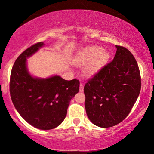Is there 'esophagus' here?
Masks as SVG:
<instances>
[{
  "mask_svg": "<svg viewBox=\"0 0 154 154\" xmlns=\"http://www.w3.org/2000/svg\"><path fill=\"white\" fill-rule=\"evenodd\" d=\"M83 88H84L83 84V83H80V88H79L80 92H83Z\"/></svg>",
  "mask_w": 154,
  "mask_h": 154,
  "instance_id": "1",
  "label": "esophagus"
}]
</instances>
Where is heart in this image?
<instances>
[{
    "mask_svg": "<svg viewBox=\"0 0 154 154\" xmlns=\"http://www.w3.org/2000/svg\"><path fill=\"white\" fill-rule=\"evenodd\" d=\"M109 60V53L100 46H89L78 54L74 60L77 66H84L85 73L88 75L96 73Z\"/></svg>",
    "mask_w": 154,
    "mask_h": 154,
    "instance_id": "obj_1",
    "label": "heart"
}]
</instances>
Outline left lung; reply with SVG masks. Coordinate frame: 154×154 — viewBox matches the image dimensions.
<instances>
[{
	"mask_svg": "<svg viewBox=\"0 0 154 154\" xmlns=\"http://www.w3.org/2000/svg\"><path fill=\"white\" fill-rule=\"evenodd\" d=\"M111 62L88 79L84 86L89 119L101 128L121 123L129 114L141 90L137 62L127 48L116 45Z\"/></svg>",
	"mask_w": 154,
	"mask_h": 154,
	"instance_id": "left-lung-1",
	"label": "left lung"
}]
</instances>
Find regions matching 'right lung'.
<instances>
[{"mask_svg": "<svg viewBox=\"0 0 154 154\" xmlns=\"http://www.w3.org/2000/svg\"><path fill=\"white\" fill-rule=\"evenodd\" d=\"M44 45H31L17 59L12 66L10 92L14 107L33 127L50 130L64 121L70 101L79 91L77 79L66 81L58 75L46 79L33 78L26 68V58Z\"/></svg>", "mask_w": 154, "mask_h": 154, "instance_id": "right-lung-1", "label": "right lung"}]
</instances>
